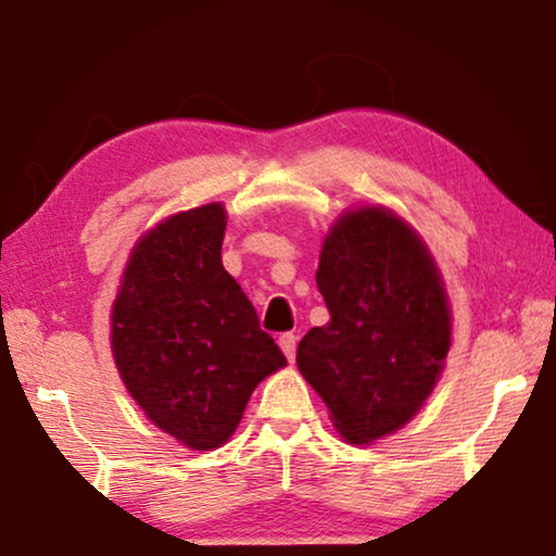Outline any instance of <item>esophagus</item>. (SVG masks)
Returning a JSON list of instances; mask_svg holds the SVG:
<instances>
[{"label": "esophagus", "mask_w": 556, "mask_h": 556, "mask_svg": "<svg viewBox=\"0 0 556 556\" xmlns=\"http://www.w3.org/2000/svg\"><path fill=\"white\" fill-rule=\"evenodd\" d=\"M279 348H282L287 361H294V351H298V336H294V332H285V336H279Z\"/></svg>", "instance_id": "esophagus-1"}]
</instances>
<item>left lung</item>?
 <instances>
[{
    "instance_id": "obj_1",
    "label": "left lung",
    "mask_w": 556,
    "mask_h": 556,
    "mask_svg": "<svg viewBox=\"0 0 556 556\" xmlns=\"http://www.w3.org/2000/svg\"><path fill=\"white\" fill-rule=\"evenodd\" d=\"M330 323L300 340L298 368L351 445L394 434L438 387L453 343L440 269L419 233L383 205L345 211L317 264Z\"/></svg>"
}]
</instances>
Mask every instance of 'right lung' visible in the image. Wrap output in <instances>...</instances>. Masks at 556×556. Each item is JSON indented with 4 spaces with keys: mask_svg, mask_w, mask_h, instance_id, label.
<instances>
[{
    "mask_svg": "<svg viewBox=\"0 0 556 556\" xmlns=\"http://www.w3.org/2000/svg\"><path fill=\"white\" fill-rule=\"evenodd\" d=\"M224 203L167 216L131 249L111 307V353L147 419L190 450L236 432L249 396L287 366L224 269Z\"/></svg>",
    "mask_w": 556,
    "mask_h": 556,
    "instance_id": "1",
    "label": "right lung"
}]
</instances>
